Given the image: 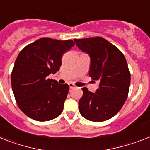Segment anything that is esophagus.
Wrapping results in <instances>:
<instances>
[{
  "label": "esophagus",
  "mask_w": 150,
  "mask_h": 150,
  "mask_svg": "<svg viewBox=\"0 0 150 150\" xmlns=\"http://www.w3.org/2000/svg\"><path fill=\"white\" fill-rule=\"evenodd\" d=\"M69 86H70V89L75 88V87H76V86H75V84H74V83H69Z\"/></svg>",
  "instance_id": "obj_1"
}]
</instances>
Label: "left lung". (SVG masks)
<instances>
[{
    "label": "left lung",
    "mask_w": 150,
    "mask_h": 150,
    "mask_svg": "<svg viewBox=\"0 0 150 150\" xmlns=\"http://www.w3.org/2000/svg\"><path fill=\"white\" fill-rule=\"evenodd\" d=\"M79 49L90 57L89 74L99 81L96 93L83 87L79 101L80 114L86 120L102 122L120 110L128 96L130 72L124 55L118 48L103 38L74 39Z\"/></svg>",
    "instance_id": "8db88e82"
}]
</instances>
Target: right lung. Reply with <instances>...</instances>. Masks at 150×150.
I'll list each match as a JSON object with an SVG mask.
<instances>
[{"label":"right lung","mask_w":150,"mask_h":150,"mask_svg":"<svg viewBox=\"0 0 150 150\" xmlns=\"http://www.w3.org/2000/svg\"><path fill=\"white\" fill-rule=\"evenodd\" d=\"M74 44L72 40L43 38L19 53L11 73V86L17 106L28 117L43 122L60 115L70 87L48 76L60 70L62 57Z\"/></svg>","instance_id":"add662e5"}]
</instances>
